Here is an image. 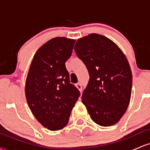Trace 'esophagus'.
<instances>
[{"mask_svg": "<svg viewBox=\"0 0 150 150\" xmlns=\"http://www.w3.org/2000/svg\"><path fill=\"white\" fill-rule=\"evenodd\" d=\"M75 86H76L77 88H78L80 91H82V85L80 84V83H77V84L75 85Z\"/></svg>", "mask_w": 150, "mask_h": 150, "instance_id": "obj_1", "label": "esophagus"}]
</instances>
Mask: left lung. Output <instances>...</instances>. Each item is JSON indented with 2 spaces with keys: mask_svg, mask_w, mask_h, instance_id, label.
I'll use <instances>...</instances> for the list:
<instances>
[{
  "mask_svg": "<svg viewBox=\"0 0 150 150\" xmlns=\"http://www.w3.org/2000/svg\"><path fill=\"white\" fill-rule=\"evenodd\" d=\"M74 50L89 72L82 102L91 119L102 127L116 124L132 94V74L125 54L113 41L98 34L78 39Z\"/></svg>",
  "mask_w": 150,
  "mask_h": 150,
  "instance_id": "left-lung-1",
  "label": "left lung"
}]
</instances>
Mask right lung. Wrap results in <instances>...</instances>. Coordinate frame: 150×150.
Segmentation results:
<instances>
[{
    "instance_id": "right-lung-1",
    "label": "right lung",
    "mask_w": 150,
    "mask_h": 150,
    "mask_svg": "<svg viewBox=\"0 0 150 150\" xmlns=\"http://www.w3.org/2000/svg\"><path fill=\"white\" fill-rule=\"evenodd\" d=\"M75 39L55 37L34 54L25 85L28 105L37 120L51 131L67 124L80 96L70 83L65 62L72 52Z\"/></svg>"
}]
</instances>
